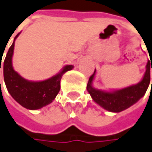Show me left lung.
Segmentation results:
<instances>
[{"mask_svg": "<svg viewBox=\"0 0 152 152\" xmlns=\"http://www.w3.org/2000/svg\"><path fill=\"white\" fill-rule=\"evenodd\" d=\"M150 61L146 64L144 76L142 80L136 85L112 91H104L95 89L92 86V81L96 75V70L90 76L86 89L92 97L93 101L106 111L111 112H120L134 105L145 95L151 81V69L152 72V63ZM152 67L151 68L150 66ZM152 87V80H151Z\"/></svg>", "mask_w": 152, "mask_h": 152, "instance_id": "8db88e82", "label": "left lung"}]
</instances>
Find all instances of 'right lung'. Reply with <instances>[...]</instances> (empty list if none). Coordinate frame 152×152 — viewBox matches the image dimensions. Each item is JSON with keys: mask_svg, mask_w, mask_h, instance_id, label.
Returning <instances> with one entry per match:
<instances>
[{"mask_svg": "<svg viewBox=\"0 0 152 152\" xmlns=\"http://www.w3.org/2000/svg\"><path fill=\"white\" fill-rule=\"evenodd\" d=\"M18 36L19 34L15 36L3 64V74L6 86L8 92L20 106L29 110L41 109L43 106H47L53 102L61 89V80L64 73L72 70L74 66L72 65H67L64 66L62 70L56 76L42 81L26 80L15 72L12 66L15 40Z\"/></svg>", "mask_w": 152, "mask_h": 152, "instance_id": "1", "label": "right lung"}]
</instances>
